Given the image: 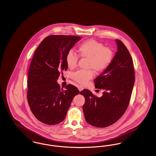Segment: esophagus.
Here are the masks:
<instances>
[{
    "instance_id": "obj_1",
    "label": "esophagus",
    "mask_w": 156,
    "mask_h": 156,
    "mask_svg": "<svg viewBox=\"0 0 156 156\" xmlns=\"http://www.w3.org/2000/svg\"><path fill=\"white\" fill-rule=\"evenodd\" d=\"M78 90H80V91H81L83 89V87L81 86V85H78Z\"/></svg>"
}]
</instances>
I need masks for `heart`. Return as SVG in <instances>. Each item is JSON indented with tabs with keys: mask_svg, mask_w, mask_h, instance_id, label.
<instances>
[{
	"mask_svg": "<svg viewBox=\"0 0 156 156\" xmlns=\"http://www.w3.org/2000/svg\"><path fill=\"white\" fill-rule=\"evenodd\" d=\"M78 55L88 59L87 68H91L99 73L104 71L109 66L113 58V52L111 48L104 47V45L95 40H87L80 45L77 50ZM66 61L67 66L73 69L77 66L78 57L72 51L66 55ZM92 70H79L72 75L75 81L85 85L93 78Z\"/></svg>",
	"mask_w": 156,
	"mask_h": 156,
	"instance_id": "1",
	"label": "heart"
}]
</instances>
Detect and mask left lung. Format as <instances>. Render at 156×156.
<instances>
[{"label": "left lung", "instance_id": "8db88e82", "mask_svg": "<svg viewBox=\"0 0 156 156\" xmlns=\"http://www.w3.org/2000/svg\"><path fill=\"white\" fill-rule=\"evenodd\" d=\"M118 51L109 66L94 80L96 88L104 90L101 98L88 89L83 106L86 121L92 126L105 127L119 120L127 108L135 81L133 62L125 44L116 40Z\"/></svg>", "mask_w": 156, "mask_h": 156}]
</instances>
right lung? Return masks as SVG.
Here are the masks:
<instances>
[{"mask_svg": "<svg viewBox=\"0 0 156 156\" xmlns=\"http://www.w3.org/2000/svg\"><path fill=\"white\" fill-rule=\"evenodd\" d=\"M81 37L51 35L37 47L28 73L27 98L30 109L38 120L47 125L63 121L74 97L80 92L68 84L61 89L57 80L60 72L68 68V52Z\"/></svg>", "mask_w": 156, "mask_h": 156, "instance_id": "1", "label": "right lung"}]
</instances>
